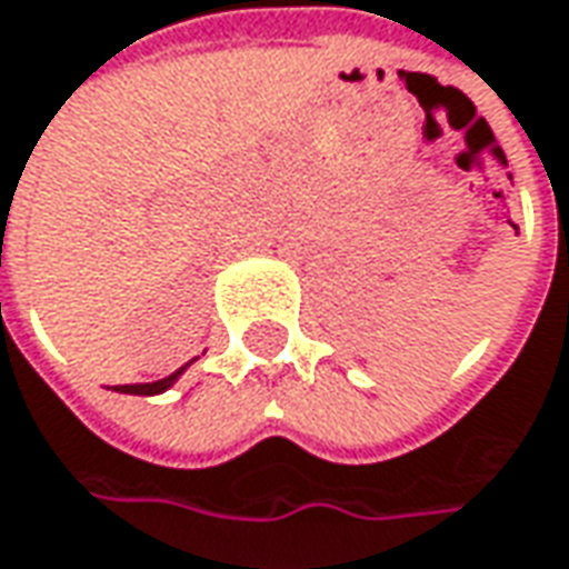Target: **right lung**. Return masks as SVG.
Here are the masks:
<instances>
[{"mask_svg": "<svg viewBox=\"0 0 569 569\" xmlns=\"http://www.w3.org/2000/svg\"><path fill=\"white\" fill-rule=\"evenodd\" d=\"M192 363V361H189ZM189 363H183L180 370H173L170 377H164V380H154V382H129V386H117V392H129V396H158V392H164V389H170L173 382H177V377L187 370Z\"/></svg>", "mask_w": 569, "mask_h": 569, "instance_id": "add662e5", "label": "right lung"}]
</instances>
